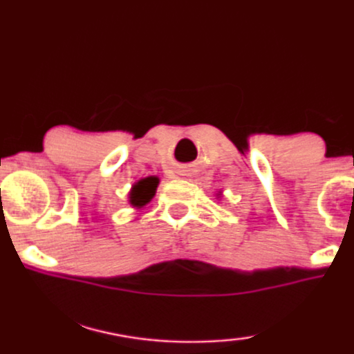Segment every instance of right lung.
I'll return each instance as SVG.
<instances>
[{
	"label": "right lung",
	"instance_id": "obj_1",
	"mask_svg": "<svg viewBox=\"0 0 354 354\" xmlns=\"http://www.w3.org/2000/svg\"><path fill=\"white\" fill-rule=\"evenodd\" d=\"M158 183H159L158 177H146V178H141L140 182H136L130 192V203L133 206H136V208L145 206L154 196Z\"/></svg>",
	"mask_w": 354,
	"mask_h": 354
}]
</instances>
